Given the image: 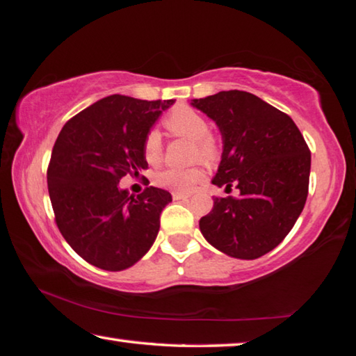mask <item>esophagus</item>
<instances>
[{"label":"esophagus","mask_w":356,"mask_h":356,"mask_svg":"<svg viewBox=\"0 0 356 356\" xmlns=\"http://www.w3.org/2000/svg\"><path fill=\"white\" fill-rule=\"evenodd\" d=\"M191 195L190 193H179V191H176V193H172V197L176 201H179V200H186V197H190Z\"/></svg>","instance_id":"obj_1"}]
</instances>
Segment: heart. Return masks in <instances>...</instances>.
<instances>
[{"label":"heart","mask_w":356,"mask_h":356,"mask_svg":"<svg viewBox=\"0 0 356 356\" xmlns=\"http://www.w3.org/2000/svg\"><path fill=\"white\" fill-rule=\"evenodd\" d=\"M166 129L172 135L188 138L195 141V156L202 160H212L216 152V144L209 135L207 119L190 106H177L170 116L165 119ZM144 156L149 163H156L161 159V135L156 130H150L144 140ZM204 177V170L200 166L191 168H166L156 174V184L163 188L179 193H188Z\"/></svg>","instance_id":"obj_1"}]
</instances>
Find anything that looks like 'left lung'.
<instances>
[{
	"label": "left lung",
	"instance_id": "1",
	"mask_svg": "<svg viewBox=\"0 0 356 356\" xmlns=\"http://www.w3.org/2000/svg\"><path fill=\"white\" fill-rule=\"evenodd\" d=\"M191 105L216 124L221 161L212 184L237 197H215L204 238L225 254L257 259L291 232L308 197L311 152L293 120L257 95L221 91Z\"/></svg>",
	"mask_w": 356,
	"mask_h": 356
}]
</instances>
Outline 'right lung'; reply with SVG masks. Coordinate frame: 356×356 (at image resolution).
<instances>
[{"label":"right lung","instance_id":"obj_1","mask_svg":"<svg viewBox=\"0 0 356 356\" xmlns=\"http://www.w3.org/2000/svg\"><path fill=\"white\" fill-rule=\"evenodd\" d=\"M176 100L114 94L78 113L58 135L47 172L56 225L72 250L94 267L120 272L154 245L170 191L130 195L124 176L147 168L144 140Z\"/></svg>","mask_w":356,"mask_h":356}]
</instances>
